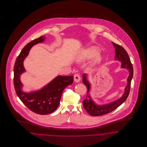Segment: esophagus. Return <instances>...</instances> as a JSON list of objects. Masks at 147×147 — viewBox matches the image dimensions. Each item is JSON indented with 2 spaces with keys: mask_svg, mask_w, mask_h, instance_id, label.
Wrapping results in <instances>:
<instances>
[{
  "mask_svg": "<svg viewBox=\"0 0 147 147\" xmlns=\"http://www.w3.org/2000/svg\"><path fill=\"white\" fill-rule=\"evenodd\" d=\"M81 80L80 76L79 74H76L74 75V81L76 83H79Z\"/></svg>",
  "mask_w": 147,
  "mask_h": 147,
  "instance_id": "1",
  "label": "esophagus"
}]
</instances>
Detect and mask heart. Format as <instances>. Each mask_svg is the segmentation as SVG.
Listing matches in <instances>:
<instances>
[{
	"label": "heart",
	"instance_id": "obj_1",
	"mask_svg": "<svg viewBox=\"0 0 147 147\" xmlns=\"http://www.w3.org/2000/svg\"><path fill=\"white\" fill-rule=\"evenodd\" d=\"M99 49L97 46H91L86 49V50H84V53L82 55V59H89L95 56V55L98 53L99 51ZM102 56L98 54V55L96 56V57L94 58L93 60L92 61V62L90 64V67H93L95 65L100 63L101 61L102 60Z\"/></svg>",
	"mask_w": 147,
	"mask_h": 147
}]
</instances>
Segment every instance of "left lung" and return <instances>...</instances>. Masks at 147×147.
<instances>
[{
    "label": "left lung",
    "mask_w": 147,
    "mask_h": 147,
    "mask_svg": "<svg viewBox=\"0 0 147 147\" xmlns=\"http://www.w3.org/2000/svg\"><path fill=\"white\" fill-rule=\"evenodd\" d=\"M115 47V60L121 62V68H126L129 72V76L127 78V84L126 85L125 92L119 99L113 101V102L105 105H97L91 98L89 95V91L90 89V84L87 80L86 74L83 75V82L87 88L86 97L83 101V106L87 113L92 116H100L108 114L114 110L116 109L118 106L122 105L127 99L128 96L131 82L133 77L134 69L132 64L130 61V59L125 49L121 46L112 42Z\"/></svg>",
    "instance_id": "left-lung-1"
}]
</instances>
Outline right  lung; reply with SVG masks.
Segmentation results:
<instances>
[{
	"label": "right lung",
	"mask_w": 147,
	"mask_h": 147,
	"mask_svg": "<svg viewBox=\"0 0 147 147\" xmlns=\"http://www.w3.org/2000/svg\"><path fill=\"white\" fill-rule=\"evenodd\" d=\"M45 38L46 37L41 36L28 43L18 57L13 69V83L18 96L29 110L41 115L50 114L54 111L59 105L63 90L74 82L73 76H58L40 90L30 93H25L22 90L20 75L25 72L23 65L24 61L30 49L36 44L43 42Z\"/></svg>",
	"instance_id": "right-lung-1"
}]
</instances>
